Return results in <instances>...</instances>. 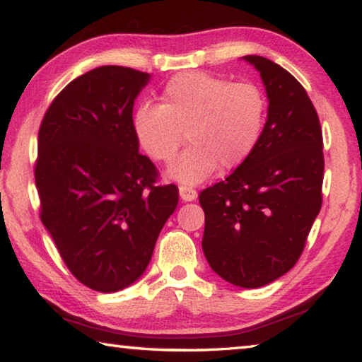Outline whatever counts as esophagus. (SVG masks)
<instances>
[{
  "label": "esophagus",
  "instance_id": "1",
  "mask_svg": "<svg viewBox=\"0 0 362 362\" xmlns=\"http://www.w3.org/2000/svg\"><path fill=\"white\" fill-rule=\"evenodd\" d=\"M179 194L183 201H194L196 198H198V192L188 185H180Z\"/></svg>",
  "mask_w": 362,
  "mask_h": 362
}]
</instances>
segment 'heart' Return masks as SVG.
<instances>
[{
	"label": "heart",
	"mask_w": 362,
	"mask_h": 362,
	"mask_svg": "<svg viewBox=\"0 0 362 362\" xmlns=\"http://www.w3.org/2000/svg\"><path fill=\"white\" fill-rule=\"evenodd\" d=\"M267 97L255 83L185 71L169 79L161 105L145 102L132 118L134 134L153 161L168 164L185 142L189 148L169 169L188 185L216 170L240 168L260 142Z\"/></svg>",
	"instance_id": "1"
}]
</instances>
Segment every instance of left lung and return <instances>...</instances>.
I'll list each match as a JSON object with an SVG mask.
<instances>
[{
	"mask_svg": "<svg viewBox=\"0 0 362 362\" xmlns=\"http://www.w3.org/2000/svg\"><path fill=\"white\" fill-rule=\"evenodd\" d=\"M265 84L268 115L246 163L206 188V260L228 283L257 289L283 276L302 255L322 204V131L308 94L283 66L244 56Z\"/></svg>",
	"mask_w": 362,
	"mask_h": 362,
	"instance_id": "1",
	"label": "left lung"
}]
</instances>
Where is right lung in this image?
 I'll list each match as a JSON object with an SVG mask.
<instances>
[{"label":"right lung","mask_w":362,"mask_h":362,"mask_svg":"<svg viewBox=\"0 0 362 362\" xmlns=\"http://www.w3.org/2000/svg\"><path fill=\"white\" fill-rule=\"evenodd\" d=\"M148 73L103 65L49 105L38 132L40 217L73 276L116 292L142 276L179 203L175 185L139 153L132 108Z\"/></svg>","instance_id":"right-lung-1"}]
</instances>
